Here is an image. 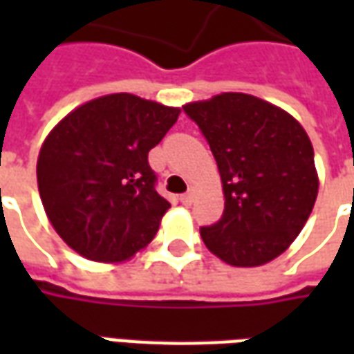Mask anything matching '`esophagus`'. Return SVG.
<instances>
[{
    "label": "esophagus",
    "mask_w": 354,
    "mask_h": 354,
    "mask_svg": "<svg viewBox=\"0 0 354 354\" xmlns=\"http://www.w3.org/2000/svg\"><path fill=\"white\" fill-rule=\"evenodd\" d=\"M193 199H195V192H193V189H189V192L184 193V195H180V203H182V205H192Z\"/></svg>",
    "instance_id": "obj_1"
}]
</instances>
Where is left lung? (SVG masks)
<instances>
[{
	"mask_svg": "<svg viewBox=\"0 0 354 354\" xmlns=\"http://www.w3.org/2000/svg\"><path fill=\"white\" fill-rule=\"evenodd\" d=\"M222 176L225 208L203 243L235 267L281 256L304 230L319 193L311 140L284 109L243 93L184 106Z\"/></svg>",
	"mask_w": 354,
	"mask_h": 354,
	"instance_id": "8db88e82",
	"label": "left lung"
}]
</instances>
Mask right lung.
I'll return each instance as SVG.
<instances>
[{
    "mask_svg": "<svg viewBox=\"0 0 354 354\" xmlns=\"http://www.w3.org/2000/svg\"><path fill=\"white\" fill-rule=\"evenodd\" d=\"M180 109L134 94L83 104L43 142L37 187L66 245L87 260L123 261L155 237L170 203L147 162Z\"/></svg>",
    "mask_w": 354,
    "mask_h": 354,
    "instance_id": "right-lung-1",
    "label": "right lung"
}]
</instances>
